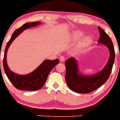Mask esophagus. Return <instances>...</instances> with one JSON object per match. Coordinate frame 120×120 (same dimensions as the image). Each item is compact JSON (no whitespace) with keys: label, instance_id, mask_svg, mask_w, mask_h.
Here are the masks:
<instances>
[{"label":"esophagus","instance_id":"obj_1","mask_svg":"<svg viewBox=\"0 0 120 120\" xmlns=\"http://www.w3.org/2000/svg\"><path fill=\"white\" fill-rule=\"evenodd\" d=\"M59 60H60V62H64L65 61V57L63 56H60V58H59Z\"/></svg>","mask_w":120,"mask_h":120}]
</instances>
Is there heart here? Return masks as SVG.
Masks as SVG:
<instances>
[{
    "instance_id": "heart-1",
    "label": "heart",
    "mask_w": 120,
    "mask_h": 120,
    "mask_svg": "<svg viewBox=\"0 0 120 120\" xmlns=\"http://www.w3.org/2000/svg\"><path fill=\"white\" fill-rule=\"evenodd\" d=\"M82 35V34L81 32H79V31L74 32L71 35V39H72V41L74 42H78V41L81 39ZM92 43H93V39L91 38V37H85L79 42L77 46V49L78 51H81L83 50V49L90 46V45H91Z\"/></svg>"
}]
</instances>
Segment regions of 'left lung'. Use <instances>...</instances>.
Segmentation results:
<instances>
[{"label": "left lung", "mask_w": 120, "mask_h": 120, "mask_svg": "<svg viewBox=\"0 0 120 120\" xmlns=\"http://www.w3.org/2000/svg\"><path fill=\"white\" fill-rule=\"evenodd\" d=\"M100 37L98 43L108 48L109 57L105 66L101 71L94 74L85 75L81 73L78 61L71 57L65 63L66 67V82L73 91L81 94H87L95 90L105 83L111 74L115 61V52L113 43L109 35L102 29L98 27Z\"/></svg>", "instance_id": "obj_1"}]
</instances>
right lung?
<instances>
[{
	"instance_id": "obj_1",
	"label": "right lung",
	"mask_w": 120,
	"mask_h": 120,
	"mask_svg": "<svg viewBox=\"0 0 120 120\" xmlns=\"http://www.w3.org/2000/svg\"><path fill=\"white\" fill-rule=\"evenodd\" d=\"M41 24L40 21H36L24 24L20 28L15 30L7 44L3 59L4 69L8 79L18 90L35 91L41 89L45 85L49 72L59 63L58 59L54 60H46L33 71L25 75L15 73L8 67L7 63V53L11 44L16 37L22 32L23 30L29 27L37 26Z\"/></svg>"
}]
</instances>
